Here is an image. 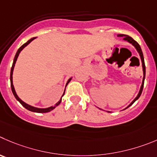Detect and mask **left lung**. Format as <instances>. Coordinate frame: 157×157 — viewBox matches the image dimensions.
<instances>
[{
  "mask_svg": "<svg viewBox=\"0 0 157 157\" xmlns=\"http://www.w3.org/2000/svg\"><path fill=\"white\" fill-rule=\"evenodd\" d=\"M117 36L118 37H122L124 41H127V42H129V43H130V44H132V46H134V47H135V48L136 49L137 52H138L139 55H140V59H141V62H142V67H143V81H142V85H141V86H140V91H139L138 95H137L136 97V98H134L133 101H132V102H131V103L129 104V105H128V106L126 107V108L124 109H127L128 107H129V106H130V105H132V104H133L134 102H135L136 101V100L138 99L139 98H140V95H141L142 92H143V85H144L145 76H146V66H145V62H144V58H143V52H142V49H141V48H140V44H139L138 43H137L136 41H135V40L132 39V38H131V37H129V35H118ZM124 109H123V110H124ZM107 112H109V113H111V112H109V111H107Z\"/></svg>",
  "mask_w": 157,
  "mask_h": 157,
  "instance_id": "obj_1",
  "label": "left lung"
}]
</instances>
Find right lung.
Here are the masks:
<instances>
[{"label":"right lung","mask_w":157,"mask_h":157,"mask_svg":"<svg viewBox=\"0 0 157 157\" xmlns=\"http://www.w3.org/2000/svg\"><path fill=\"white\" fill-rule=\"evenodd\" d=\"M35 38H36V37H35V38H31V39H30V40H28V41H27L26 43H25V44H24L23 45H22V46H21V47L19 48V49H18V50H17V53H16L15 56H14V62H13V65H12V67H11V69H10V87H11V90H12V92H13V94H14V97H15V98H16V99H17V101H18V102H20V103L21 104V105H23L24 107H25V109H28V110H29V111H31V112H34V113H48V112H50V111H52V110H53L54 109H55V108H56V107H57L58 105H59V104L61 103V102H62V96H63V95H64V94H65V91H64V92H63V95H62V96L61 97L60 100H59V102H57V103H56V104H55V105H52V106H50V107H48V108H37V107L32 106V105H28V104H27L26 102H24V101H22V100L20 98H19V97H18V95H17V93H16V91H15V89H14V85H13V76H12V75H13V71H14V66H15L16 61H17V58H18V56H19V54L21 53V51L23 50V49L25 48L26 47L27 45H28V44H29L30 43H31V41H33V40H34V39H35ZM71 78H72V77H71V78H68V81H67V82H66V85H65V88H66L67 85H68V83H69V82L71 81Z\"/></svg>","instance_id":"obj_1"}]
</instances>
